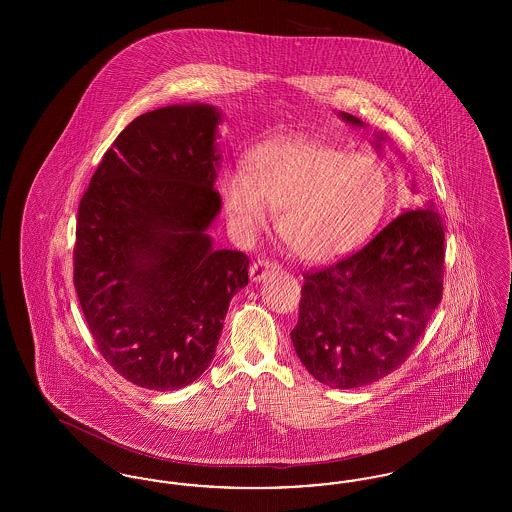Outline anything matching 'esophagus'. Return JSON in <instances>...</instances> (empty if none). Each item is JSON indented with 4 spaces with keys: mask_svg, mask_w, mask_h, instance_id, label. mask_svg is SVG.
Listing matches in <instances>:
<instances>
[{
    "mask_svg": "<svg viewBox=\"0 0 512 512\" xmlns=\"http://www.w3.org/2000/svg\"><path fill=\"white\" fill-rule=\"evenodd\" d=\"M274 268H278V263H274V261H270V259H259V261H255V263L249 267V276H251L253 282H261V280L267 276L268 272L274 270Z\"/></svg>",
    "mask_w": 512,
    "mask_h": 512,
    "instance_id": "34e87169",
    "label": "esophagus"
}]
</instances>
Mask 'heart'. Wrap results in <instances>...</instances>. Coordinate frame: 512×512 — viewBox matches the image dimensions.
<instances>
[{
  "label": "heart",
  "mask_w": 512,
  "mask_h": 512,
  "mask_svg": "<svg viewBox=\"0 0 512 512\" xmlns=\"http://www.w3.org/2000/svg\"><path fill=\"white\" fill-rule=\"evenodd\" d=\"M220 192L244 230L263 228L270 209H280L282 240L299 259L322 263L372 232L388 201V176L372 155L286 138L255 149L247 172H226Z\"/></svg>",
  "instance_id": "b5f03b06"
}]
</instances>
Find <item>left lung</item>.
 Listing matches in <instances>:
<instances>
[{"label":"left lung","instance_id":"obj_1","mask_svg":"<svg viewBox=\"0 0 512 512\" xmlns=\"http://www.w3.org/2000/svg\"><path fill=\"white\" fill-rule=\"evenodd\" d=\"M345 121L361 124L343 113ZM445 232L432 205L405 211L368 244L303 274L293 347L318 382L353 390L403 365L443 293Z\"/></svg>","mask_w":512,"mask_h":512}]
</instances>
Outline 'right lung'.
Segmentation results:
<instances>
[{
  "label": "right lung",
  "instance_id": "right-lung-1",
  "mask_svg": "<svg viewBox=\"0 0 512 512\" xmlns=\"http://www.w3.org/2000/svg\"><path fill=\"white\" fill-rule=\"evenodd\" d=\"M211 105H169L130 122L78 205L73 282L101 357L146 390L199 378L215 357L242 251L213 249L217 217Z\"/></svg>",
  "mask_w": 512,
  "mask_h": 512
}]
</instances>
